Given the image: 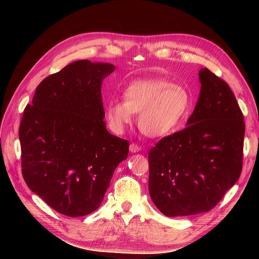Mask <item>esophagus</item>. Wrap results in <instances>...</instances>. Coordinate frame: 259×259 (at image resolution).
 <instances>
[{"mask_svg": "<svg viewBox=\"0 0 259 259\" xmlns=\"http://www.w3.org/2000/svg\"><path fill=\"white\" fill-rule=\"evenodd\" d=\"M129 149H130V152H132V153H137V152L141 151V147L138 146L137 144H131Z\"/></svg>", "mask_w": 259, "mask_h": 259, "instance_id": "34e87169", "label": "esophagus"}]
</instances>
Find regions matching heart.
Segmentation results:
<instances>
[{"mask_svg": "<svg viewBox=\"0 0 259 259\" xmlns=\"http://www.w3.org/2000/svg\"><path fill=\"white\" fill-rule=\"evenodd\" d=\"M125 100H112L106 106V116L111 129L124 132L139 112V127L150 138L172 133L186 118L192 99L182 85L165 78L135 80L124 90Z\"/></svg>", "mask_w": 259, "mask_h": 259, "instance_id": "b5f03b06", "label": "heart"}]
</instances>
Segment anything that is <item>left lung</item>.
<instances>
[{
  "label": "left lung",
  "instance_id": "8db88e82",
  "mask_svg": "<svg viewBox=\"0 0 259 259\" xmlns=\"http://www.w3.org/2000/svg\"><path fill=\"white\" fill-rule=\"evenodd\" d=\"M200 92L187 128L161 139L149 152V192L166 216L213 209L238 181L243 115L225 80L198 71Z\"/></svg>",
  "mask_w": 259,
  "mask_h": 259
}]
</instances>
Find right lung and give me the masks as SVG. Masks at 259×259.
<instances>
[{
    "instance_id": "add662e5",
    "label": "right lung",
    "mask_w": 259,
    "mask_h": 259,
    "mask_svg": "<svg viewBox=\"0 0 259 259\" xmlns=\"http://www.w3.org/2000/svg\"><path fill=\"white\" fill-rule=\"evenodd\" d=\"M115 66L75 61L47 76L24 110L19 130L23 178L53 210L79 217L97 210L129 142L109 133L103 79Z\"/></svg>"
}]
</instances>
